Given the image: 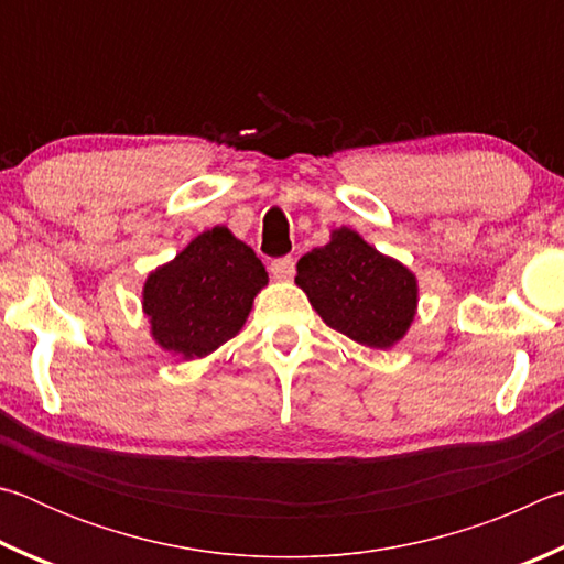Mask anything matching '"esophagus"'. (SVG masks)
<instances>
[{"instance_id":"esophagus-1","label":"esophagus","mask_w":564,"mask_h":564,"mask_svg":"<svg viewBox=\"0 0 564 564\" xmlns=\"http://www.w3.org/2000/svg\"><path fill=\"white\" fill-rule=\"evenodd\" d=\"M270 272L274 280H292L294 276V260L292 257H280V260H272Z\"/></svg>"}]
</instances>
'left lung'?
<instances>
[{
	"label": "left lung",
	"mask_w": 564,
	"mask_h": 564,
	"mask_svg": "<svg viewBox=\"0 0 564 564\" xmlns=\"http://www.w3.org/2000/svg\"><path fill=\"white\" fill-rule=\"evenodd\" d=\"M294 282L332 329L364 347H393L416 317V274L349 227L332 230L327 245L304 254Z\"/></svg>",
	"instance_id": "1"
}]
</instances>
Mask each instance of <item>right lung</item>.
I'll return each instance as SVG.
<instances>
[{
    "mask_svg": "<svg viewBox=\"0 0 564 564\" xmlns=\"http://www.w3.org/2000/svg\"><path fill=\"white\" fill-rule=\"evenodd\" d=\"M267 284L260 257L217 225L148 274L143 312L158 347L183 359H203L242 329Z\"/></svg>",
    "mask_w": 564,
    "mask_h": 564,
    "instance_id": "right-lung-1",
    "label": "right lung"
}]
</instances>
